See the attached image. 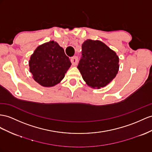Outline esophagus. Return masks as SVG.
I'll return each instance as SVG.
<instances>
[{
    "label": "esophagus",
    "mask_w": 152,
    "mask_h": 152,
    "mask_svg": "<svg viewBox=\"0 0 152 152\" xmlns=\"http://www.w3.org/2000/svg\"><path fill=\"white\" fill-rule=\"evenodd\" d=\"M71 61L72 64L73 65H76L77 63V61H78V58H77V56H73L71 58Z\"/></svg>",
    "instance_id": "34e87169"
}]
</instances>
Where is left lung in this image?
<instances>
[{
	"mask_svg": "<svg viewBox=\"0 0 152 152\" xmlns=\"http://www.w3.org/2000/svg\"><path fill=\"white\" fill-rule=\"evenodd\" d=\"M81 48V57L77 67L83 80L93 88L106 86L118 72L119 57L98 40H87Z\"/></svg>",
	"mask_w": 152,
	"mask_h": 152,
	"instance_id": "8db88e82",
	"label": "left lung"
}]
</instances>
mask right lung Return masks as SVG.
Wrapping results in <instances>:
<instances>
[{"label": "right lung", "mask_w": 152, "mask_h": 152, "mask_svg": "<svg viewBox=\"0 0 152 152\" xmlns=\"http://www.w3.org/2000/svg\"><path fill=\"white\" fill-rule=\"evenodd\" d=\"M29 65L33 79L42 86L49 87L64 79L71 62L57 42L50 41L38 47Z\"/></svg>", "instance_id": "right-lung-1"}]
</instances>
